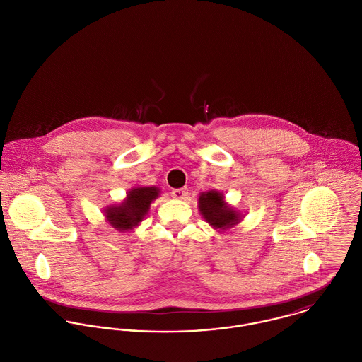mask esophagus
I'll use <instances>...</instances> for the list:
<instances>
[{
	"mask_svg": "<svg viewBox=\"0 0 362 362\" xmlns=\"http://www.w3.org/2000/svg\"><path fill=\"white\" fill-rule=\"evenodd\" d=\"M173 198L175 199H185L188 197V188H178V189H173L171 192Z\"/></svg>",
	"mask_w": 362,
	"mask_h": 362,
	"instance_id": "esophagus-1",
	"label": "esophagus"
}]
</instances>
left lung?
Returning <instances> with one entry per match:
<instances>
[{"label": "left lung", "instance_id": "8db88e82", "mask_svg": "<svg viewBox=\"0 0 362 362\" xmlns=\"http://www.w3.org/2000/svg\"><path fill=\"white\" fill-rule=\"evenodd\" d=\"M198 208L202 218L215 229L226 230L241 222V214L233 209L223 194L216 189L202 192L198 199Z\"/></svg>", "mask_w": 362, "mask_h": 362}]
</instances>
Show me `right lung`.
I'll list each match as a JSON object with an SVG mask.
<instances>
[{
	"instance_id": "add662e5",
	"label": "right lung",
	"mask_w": 362,
	"mask_h": 362,
	"mask_svg": "<svg viewBox=\"0 0 362 362\" xmlns=\"http://www.w3.org/2000/svg\"><path fill=\"white\" fill-rule=\"evenodd\" d=\"M158 194L160 189L157 187L132 188L121 204L110 205L104 209L105 219L114 229L129 232L144 219L150 209V204L158 197Z\"/></svg>"
}]
</instances>
